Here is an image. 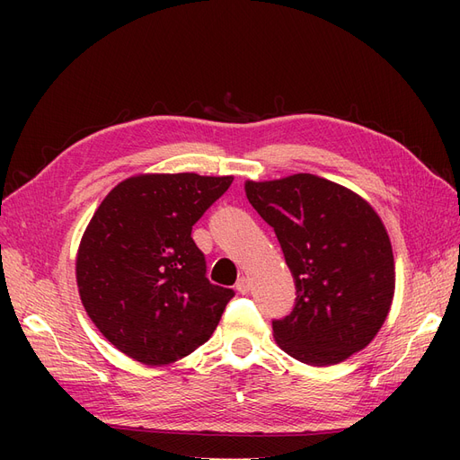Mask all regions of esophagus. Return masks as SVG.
Wrapping results in <instances>:
<instances>
[{
    "instance_id": "34e87169",
    "label": "esophagus",
    "mask_w": 460,
    "mask_h": 460,
    "mask_svg": "<svg viewBox=\"0 0 460 460\" xmlns=\"http://www.w3.org/2000/svg\"><path fill=\"white\" fill-rule=\"evenodd\" d=\"M235 289H238L242 296L249 294V289H252V284H249V278L242 276V278H240V280H238V282H235Z\"/></svg>"
}]
</instances>
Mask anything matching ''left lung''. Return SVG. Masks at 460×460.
I'll use <instances>...</instances> for the list:
<instances>
[{"label": "left lung", "mask_w": 460, "mask_h": 460, "mask_svg": "<svg viewBox=\"0 0 460 460\" xmlns=\"http://www.w3.org/2000/svg\"><path fill=\"white\" fill-rule=\"evenodd\" d=\"M245 196L274 228L296 282V305L272 320L278 345L313 367L367 347L394 299L387 232L357 193L314 174L247 182Z\"/></svg>", "instance_id": "obj_1"}]
</instances>
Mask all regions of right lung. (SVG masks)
<instances>
[{"label": "right lung", "instance_id": "1", "mask_svg": "<svg viewBox=\"0 0 460 460\" xmlns=\"http://www.w3.org/2000/svg\"><path fill=\"white\" fill-rule=\"evenodd\" d=\"M230 184L191 172L134 176L92 217L76 259L80 299L124 355L169 365L211 338L234 289L208 282L191 226Z\"/></svg>", "mask_w": 460, "mask_h": 460}]
</instances>
